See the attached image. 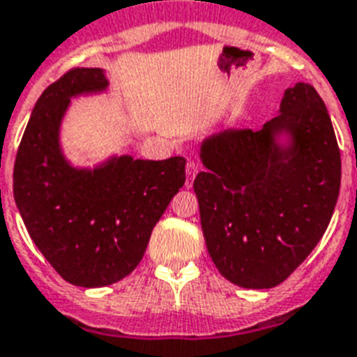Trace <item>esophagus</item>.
Segmentation results:
<instances>
[{
  "label": "esophagus",
  "instance_id": "1",
  "mask_svg": "<svg viewBox=\"0 0 357 357\" xmlns=\"http://www.w3.org/2000/svg\"><path fill=\"white\" fill-rule=\"evenodd\" d=\"M197 173H199V164L195 162V160H188V164H185V188L193 185Z\"/></svg>",
  "mask_w": 357,
  "mask_h": 357
}]
</instances>
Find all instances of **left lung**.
<instances>
[{"instance_id": "1", "label": "left lung", "mask_w": 357, "mask_h": 357, "mask_svg": "<svg viewBox=\"0 0 357 357\" xmlns=\"http://www.w3.org/2000/svg\"><path fill=\"white\" fill-rule=\"evenodd\" d=\"M276 131L292 132L295 144L276 149ZM200 157L208 169L193 188L213 264L240 287H276L324 236L340 195L341 155L324 99L296 83L264 128L216 133Z\"/></svg>"}]
</instances>
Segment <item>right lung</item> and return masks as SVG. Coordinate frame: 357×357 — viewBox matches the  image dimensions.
Segmentation results:
<instances>
[{"instance_id":"1","label":"right lung","mask_w":357,"mask_h":357,"mask_svg":"<svg viewBox=\"0 0 357 357\" xmlns=\"http://www.w3.org/2000/svg\"><path fill=\"white\" fill-rule=\"evenodd\" d=\"M100 68H70L38 99L14 164V199L30 238L68 283L105 287L132 273L167 204L185 182V158H114L84 172L65 162L57 133L70 97L106 86Z\"/></svg>"}]
</instances>
